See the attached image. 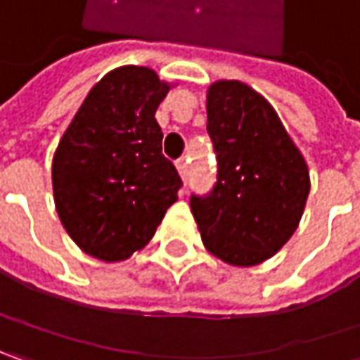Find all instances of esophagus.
Instances as JSON below:
<instances>
[{
	"instance_id": "1",
	"label": "esophagus",
	"mask_w": 360,
	"mask_h": 360,
	"mask_svg": "<svg viewBox=\"0 0 360 360\" xmlns=\"http://www.w3.org/2000/svg\"><path fill=\"white\" fill-rule=\"evenodd\" d=\"M175 167H177V171H179L181 179H187V175H189V161H187V159H179V161L175 163Z\"/></svg>"
}]
</instances>
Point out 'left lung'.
<instances>
[{"mask_svg": "<svg viewBox=\"0 0 360 360\" xmlns=\"http://www.w3.org/2000/svg\"><path fill=\"white\" fill-rule=\"evenodd\" d=\"M207 133L217 153V183L207 197H191L203 245L229 266H258L300 224L308 165L272 104L240 80L207 88Z\"/></svg>", "mask_w": 360, "mask_h": 360, "instance_id": "obj_1", "label": "left lung"}]
</instances>
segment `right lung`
Segmentation results:
<instances>
[{
    "label": "right lung",
    "instance_id": "right-lung-1",
    "mask_svg": "<svg viewBox=\"0 0 360 360\" xmlns=\"http://www.w3.org/2000/svg\"><path fill=\"white\" fill-rule=\"evenodd\" d=\"M175 84L147 66H120L90 88L52 159L58 217L74 243L112 264L143 250L177 201L155 118Z\"/></svg>",
    "mask_w": 360,
    "mask_h": 360
}]
</instances>
